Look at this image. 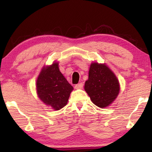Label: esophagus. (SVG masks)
Wrapping results in <instances>:
<instances>
[{
  "label": "esophagus",
  "instance_id": "1",
  "mask_svg": "<svg viewBox=\"0 0 152 152\" xmlns=\"http://www.w3.org/2000/svg\"><path fill=\"white\" fill-rule=\"evenodd\" d=\"M83 84L82 83H78V84H76V86H75V88H76V89H81V88H83Z\"/></svg>",
  "mask_w": 152,
  "mask_h": 152
}]
</instances>
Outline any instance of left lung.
Listing matches in <instances>:
<instances>
[{
  "label": "left lung",
  "mask_w": 152,
  "mask_h": 152,
  "mask_svg": "<svg viewBox=\"0 0 152 152\" xmlns=\"http://www.w3.org/2000/svg\"><path fill=\"white\" fill-rule=\"evenodd\" d=\"M84 88L95 105L104 108L116 99L119 92V83L107 66L94 63L91 64Z\"/></svg>",
  "instance_id": "8db88e82"
}]
</instances>
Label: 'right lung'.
<instances>
[{
  "label": "right lung",
  "instance_id": "add662e5",
  "mask_svg": "<svg viewBox=\"0 0 152 152\" xmlns=\"http://www.w3.org/2000/svg\"><path fill=\"white\" fill-rule=\"evenodd\" d=\"M38 97L46 105L59 110L67 104L73 86L58 69V63L43 68L36 82Z\"/></svg>",
  "mask_w": 152,
  "mask_h": 152
}]
</instances>
